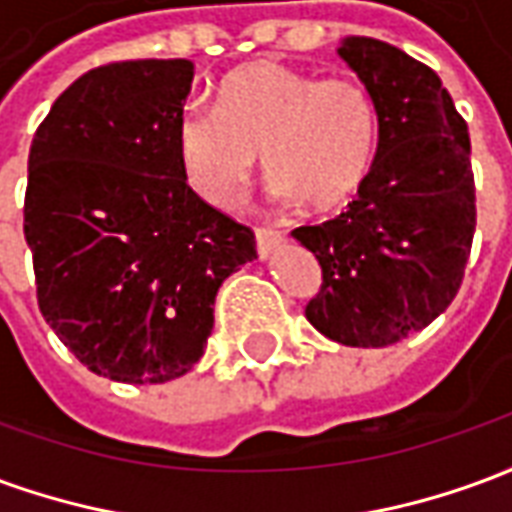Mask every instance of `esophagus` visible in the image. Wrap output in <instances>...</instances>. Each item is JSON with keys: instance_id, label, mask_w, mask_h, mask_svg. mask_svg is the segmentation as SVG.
<instances>
[{"instance_id": "obj_1", "label": "esophagus", "mask_w": 512, "mask_h": 512, "mask_svg": "<svg viewBox=\"0 0 512 512\" xmlns=\"http://www.w3.org/2000/svg\"><path fill=\"white\" fill-rule=\"evenodd\" d=\"M255 241H257V255L268 257L279 244H282V241H285V233L277 230V227H257Z\"/></svg>"}]
</instances>
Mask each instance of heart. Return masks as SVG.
Masks as SVG:
<instances>
[{
  "instance_id": "1",
  "label": "heart",
  "mask_w": 512,
  "mask_h": 512,
  "mask_svg": "<svg viewBox=\"0 0 512 512\" xmlns=\"http://www.w3.org/2000/svg\"><path fill=\"white\" fill-rule=\"evenodd\" d=\"M376 145L378 112L365 84L279 62L224 76L213 109L191 104L175 120L180 172L219 211L244 202L257 153L279 202L334 208L365 183Z\"/></svg>"
}]
</instances>
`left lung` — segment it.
Here are the masks:
<instances>
[{
	"label": "left lung",
	"instance_id": "8db88e82",
	"mask_svg": "<svg viewBox=\"0 0 512 512\" xmlns=\"http://www.w3.org/2000/svg\"><path fill=\"white\" fill-rule=\"evenodd\" d=\"M337 54L373 95L378 147L348 211L293 230L323 274L304 315L334 343L384 348L461 288L477 224L472 142L428 65L376 38H345Z\"/></svg>",
	"mask_w": 512,
	"mask_h": 512
}]
</instances>
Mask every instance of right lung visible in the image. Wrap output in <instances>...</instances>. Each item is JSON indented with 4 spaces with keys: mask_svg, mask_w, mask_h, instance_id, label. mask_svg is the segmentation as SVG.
Returning <instances> with one entry per match:
<instances>
[{
    "mask_svg": "<svg viewBox=\"0 0 512 512\" xmlns=\"http://www.w3.org/2000/svg\"><path fill=\"white\" fill-rule=\"evenodd\" d=\"M189 60L93 68L54 101L29 147L24 235L38 307L95 376L164 384L205 354L213 301L257 257L255 233L180 172L175 120Z\"/></svg>",
    "mask_w": 512,
    "mask_h": 512,
    "instance_id": "add662e5",
    "label": "right lung"
}]
</instances>
